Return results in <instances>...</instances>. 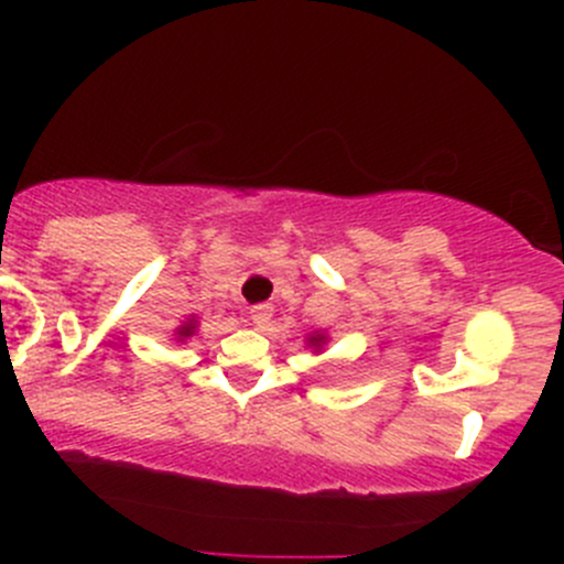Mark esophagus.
Returning a JSON list of instances; mask_svg holds the SVG:
<instances>
[{"label": "esophagus", "mask_w": 564, "mask_h": 564, "mask_svg": "<svg viewBox=\"0 0 564 564\" xmlns=\"http://www.w3.org/2000/svg\"><path fill=\"white\" fill-rule=\"evenodd\" d=\"M270 318H272V305H253V308H250V322H253L259 329H264L267 324H270Z\"/></svg>", "instance_id": "obj_1"}]
</instances>
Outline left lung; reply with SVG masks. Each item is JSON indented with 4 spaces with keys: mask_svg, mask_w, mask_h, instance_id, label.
I'll return each instance as SVG.
<instances>
[{
    "mask_svg": "<svg viewBox=\"0 0 564 564\" xmlns=\"http://www.w3.org/2000/svg\"><path fill=\"white\" fill-rule=\"evenodd\" d=\"M324 340H327V338H324V335H311V338H308V344L314 346V349H322V344H324Z\"/></svg>",
    "mask_w": 564,
    "mask_h": 564,
    "instance_id": "8db88e82",
    "label": "left lung"
}]
</instances>
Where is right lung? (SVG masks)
Returning a JSON list of instances; mask_svg holds the SVG:
<instances>
[{
  "label": "right lung",
  "instance_id": "right-lung-1",
  "mask_svg": "<svg viewBox=\"0 0 564 564\" xmlns=\"http://www.w3.org/2000/svg\"><path fill=\"white\" fill-rule=\"evenodd\" d=\"M196 333V318H187L185 324H180V327H176V340H185V338H191V335Z\"/></svg>",
  "mask_w": 564,
  "mask_h": 564
}]
</instances>
